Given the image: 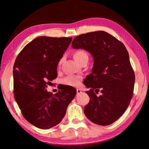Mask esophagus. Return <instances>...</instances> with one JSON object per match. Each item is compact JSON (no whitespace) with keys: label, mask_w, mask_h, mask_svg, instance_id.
Here are the masks:
<instances>
[{"label":"esophagus","mask_w":149,"mask_h":149,"mask_svg":"<svg viewBox=\"0 0 149 149\" xmlns=\"http://www.w3.org/2000/svg\"><path fill=\"white\" fill-rule=\"evenodd\" d=\"M82 92V91L80 89H77V94H79Z\"/></svg>","instance_id":"34e87169"}]
</instances>
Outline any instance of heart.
I'll return each instance as SVG.
<instances>
[{
    "mask_svg": "<svg viewBox=\"0 0 149 149\" xmlns=\"http://www.w3.org/2000/svg\"><path fill=\"white\" fill-rule=\"evenodd\" d=\"M74 58L78 63H80L84 59H88V55L84 50H79L75 52L74 54ZM61 63V60L59 61V64ZM82 80H83V77L81 76V75H68V76H66L63 79L62 83L66 86L78 87L81 85Z\"/></svg>",
    "mask_w": 149,
    "mask_h": 149,
    "instance_id": "1",
    "label": "heart"
}]
</instances>
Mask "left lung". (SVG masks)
Segmentation results:
<instances>
[{"label":"left lung","instance_id":"8db88e82","mask_svg":"<svg viewBox=\"0 0 149 149\" xmlns=\"http://www.w3.org/2000/svg\"><path fill=\"white\" fill-rule=\"evenodd\" d=\"M75 49H84L93 58L91 74L84 84L90 102L84 113L91 122L99 125L115 122L127 109L133 95L135 75L124 45L105 31L81 34L72 43ZM96 93L101 91V95Z\"/></svg>","mask_w":149,"mask_h":149}]
</instances>
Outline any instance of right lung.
I'll use <instances>...</instances> for the list:
<instances>
[{
    "label": "right lung",
    "mask_w": 149,
    "mask_h": 149,
    "mask_svg": "<svg viewBox=\"0 0 149 149\" xmlns=\"http://www.w3.org/2000/svg\"><path fill=\"white\" fill-rule=\"evenodd\" d=\"M72 38L40 36L22 50L13 66L14 96L24 117L42 129L61 122L76 90L60 89L53 95L46 88L58 76L57 66Z\"/></svg>",
    "instance_id": "right-lung-1"
}]
</instances>
